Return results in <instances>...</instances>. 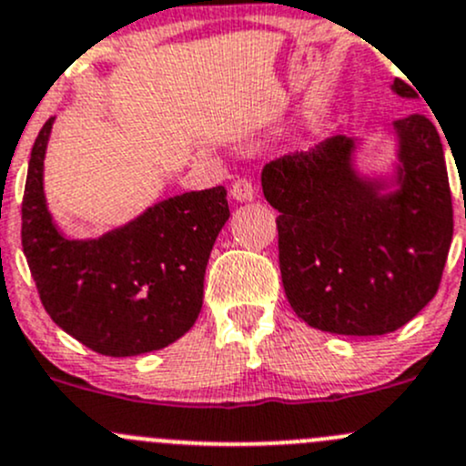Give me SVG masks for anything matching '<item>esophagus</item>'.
Listing matches in <instances>:
<instances>
[{
  "label": "esophagus",
  "instance_id": "34e87169",
  "mask_svg": "<svg viewBox=\"0 0 466 466\" xmlns=\"http://www.w3.org/2000/svg\"><path fill=\"white\" fill-rule=\"evenodd\" d=\"M234 200L238 203H248V200H254V187L248 178H238L232 183V189H229Z\"/></svg>",
  "mask_w": 466,
  "mask_h": 466
}]
</instances>
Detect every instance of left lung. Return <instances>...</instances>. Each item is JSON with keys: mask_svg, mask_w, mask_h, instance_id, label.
I'll return each instance as SVG.
<instances>
[{"mask_svg": "<svg viewBox=\"0 0 466 466\" xmlns=\"http://www.w3.org/2000/svg\"><path fill=\"white\" fill-rule=\"evenodd\" d=\"M390 91L415 100L395 80ZM390 176L355 167L357 138L332 136L261 171L279 209V268L292 310L335 335L375 337L413 319L435 297L453 238V208L438 129L422 114L390 127Z\"/></svg>", "mask_w": 466, "mask_h": 466, "instance_id": "1", "label": "left lung"}]
</instances>
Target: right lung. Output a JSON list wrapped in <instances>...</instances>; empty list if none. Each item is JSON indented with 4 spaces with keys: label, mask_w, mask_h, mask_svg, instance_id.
Listing matches in <instances>:
<instances>
[{
    "label": "right lung",
    "mask_w": 466,
    "mask_h": 466,
    "mask_svg": "<svg viewBox=\"0 0 466 466\" xmlns=\"http://www.w3.org/2000/svg\"><path fill=\"white\" fill-rule=\"evenodd\" d=\"M53 120L39 131L22 200V246L42 306L86 349L106 357L160 350L185 335L203 308L214 241L229 218L225 187L185 192L97 238H71L44 196Z\"/></svg>",
    "instance_id": "add662e5"
}]
</instances>
